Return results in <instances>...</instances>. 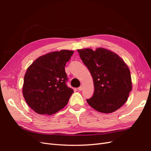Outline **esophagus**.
Instances as JSON below:
<instances>
[{"label": "esophagus", "instance_id": "1", "mask_svg": "<svg viewBox=\"0 0 151 151\" xmlns=\"http://www.w3.org/2000/svg\"><path fill=\"white\" fill-rule=\"evenodd\" d=\"M83 86H80L79 88H78V90H79V91H82V90H83Z\"/></svg>", "mask_w": 151, "mask_h": 151}]
</instances>
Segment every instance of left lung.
Segmentation results:
<instances>
[{
    "instance_id": "8db88e82",
    "label": "left lung",
    "mask_w": 151,
    "mask_h": 151,
    "mask_svg": "<svg viewBox=\"0 0 151 151\" xmlns=\"http://www.w3.org/2000/svg\"><path fill=\"white\" fill-rule=\"evenodd\" d=\"M92 76L94 92L87 102L96 110L110 113L125 103L132 91L130 72L117 54L99 48L77 50Z\"/></svg>"
}]
</instances>
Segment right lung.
I'll use <instances>...</instances> for the list:
<instances>
[{"label":"right lung","instance_id":"1","mask_svg":"<svg viewBox=\"0 0 151 151\" xmlns=\"http://www.w3.org/2000/svg\"><path fill=\"white\" fill-rule=\"evenodd\" d=\"M74 53L62 50L41 56L28 68L22 94L28 106L40 115H51L64 108L74 91L68 88L65 66Z\"/></svg>","mask_w":151,"mask_h":151}]
</instances>
